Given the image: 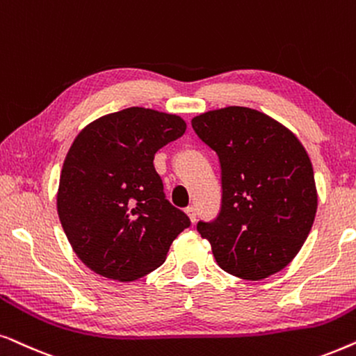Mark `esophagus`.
Listing matches in <instances>:
<instances>
[{
  "instance_id": "obj_1",
  "label": "esophagus",
  "mask_w": 356,
  "mask_h": 356,
  "mask_svg": "<svg viewBox=\"0 0 356 356\" xmlns=\"http://www.w3.org/2000/svg\"><path fill=\"white\" fill-rule=\"evenodd\" d=\"M186 213H187V216L191 218V221L195 222V220H197V210H195V207H187V208H186Z\"/></svg>"
}]
</instances>
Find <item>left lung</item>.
Wrapping results in <instances>:
<instances>
[{"label": "left lung", "mask_w": 356, "mask_h": 356, "mask_svg": "<svg viewBox=\"0 0 356 356\" xmlns=\"http://www.w3.org/2000/svg\"><path fill=\"white\" fill-rule=\"evenodd\" d=\"M198 138L221 165V208L197 231L210 241L225 272L262 280L295 259L317 210L314 170L286 127L249 107H225L192 118Z\"/></svg>", "instance_id": "8db88e82"}]
</instances>
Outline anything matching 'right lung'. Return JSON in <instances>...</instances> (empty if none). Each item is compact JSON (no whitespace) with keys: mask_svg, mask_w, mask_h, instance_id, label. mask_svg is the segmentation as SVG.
Listing matches in <instances>:
<instances>
[{"mask_svg":"<svg viewBox=\"0 0 356 356\" xmlns=\"http://www.w3.org/2000/svg\"><path fill=\"white\" fill-rule=\"evenodd\" d=\"M172 113L130 107L79 131L60 175L56 208L71 248L92 272L131 282L165 260L191 226L170 205L154 154L186 134Z\"/></svg>","mask_w":356,"mask_h":356,"instance_id":"1","label":"right lung"}]
</instances>
